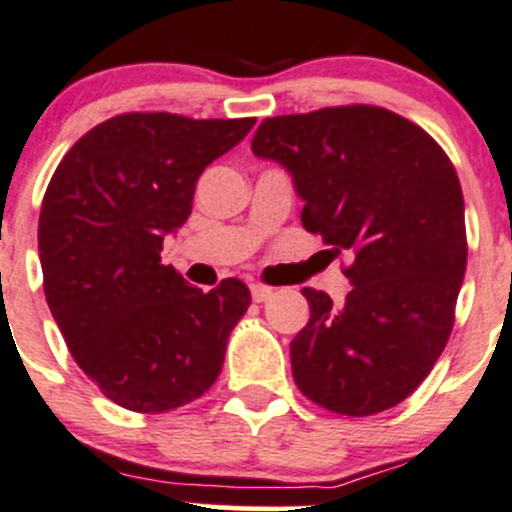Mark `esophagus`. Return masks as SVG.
I'll use <instances>...</instances> for the list:
<instances>
[{
	"mask_svg": "<svg viewBox=\"0 0 512 512\" xmlns=\"http://www.w3.org/2000/svg\"><path fill=\"white\" fill-rule=\"evenodd\" d=\"M271 293H273L271 286H263V283H251V298H254L256 303L268 301V298H271Z\"/></svg>",
	"mask_w": 512,
	"mask_h": 512,
	"instance_id": "obj_1",
	"label": "esophagus"
}]
</instances>
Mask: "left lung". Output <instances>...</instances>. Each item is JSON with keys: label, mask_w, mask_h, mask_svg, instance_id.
I'll return each instance as SVG.
<instances>
[{"label": "left lung", "mask_w": 512, "mask_h": 512, "mask_svg": "<svg viewBox=\"0 0 512 512\" xmlns=\"http://www.w3.org/2000/svg\"><path fill=\"white\" fill-rule=\"evenodd\" d=\"M251 149L286 166L303 229L321 234L353 288H303L311 318L291 341L298 391L341 416L406 401L443 353L468 263L458 174L438 141L371 104L263 119Z\"/></svg>", "instance_id": "1"}]
</instances>
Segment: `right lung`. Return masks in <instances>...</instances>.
Returning <instances> with one entry per match:
<instances>
[{"instance_id": "right-lung-1", "label": "right lung", "mask_w": 512, "mask_h": 512, "mask_svg": "<svg viewBox=\"0 0 512 512\" xmlns=\"http://www.w3.org/2000/svg\"><path fill=\"white\" fill-rule=\"evenodd\" d=\"M256 124L129 111L64 154L39 214L49 311L79 368L126 411L164 413L204 396L251 291L224 278L204 293L161 263L191 214L196 181Z\"/></svg>"}]
</instances>
